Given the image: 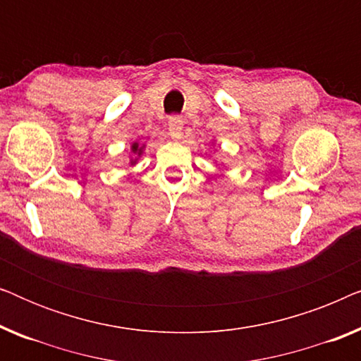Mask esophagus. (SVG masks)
Returning a JSON list of instances; mask_svg holds the SVG:
<instances>
[{"label":"esophagus","mask_w":361,"mask_h":361,"mask_svg":"<svg viewBox=\"0 0 361 361\" xmlns=\"http://www.w3.org/2000/svg\"><path fill=\"white\" fill-rule=\"evenodd\" d=\"M182 128H184V120L180 116H171L167 120V130H169V135L174 137V140H179L182 135Z\"/></svg>","instance_id":"esophagus-1"}]
</instances>
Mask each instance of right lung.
Instances as JSON below:
<instances>
[{"instance_id": "obj_1", "label": "right lung", "mask_w": 361, "mask_h": 361, "mask_svg": "<svg viewBox=\"0 0 361 361\" xmlns=\"http://www.w3.org/2000/svg\"><path fill=\"white\" fill-rule=\"evenodd\" d=\"M133 151H135V152H141L140 147H137V142H135V145H133Z\"/></svg>"}]
</instances>
